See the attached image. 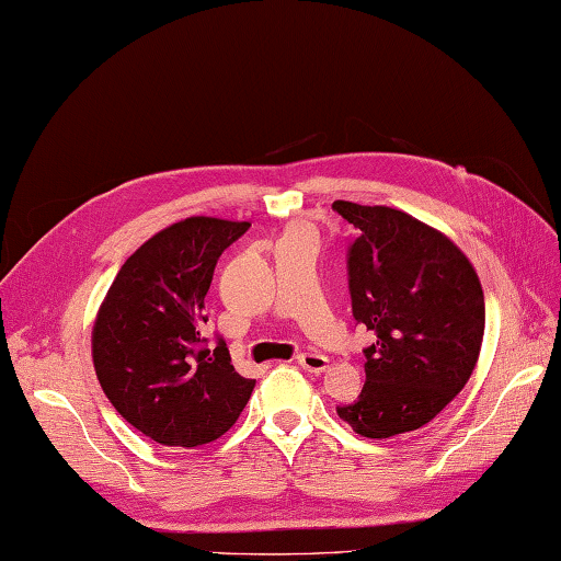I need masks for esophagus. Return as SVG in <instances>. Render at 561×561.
Returning <instances> with one entry per match:
<instances>
[{
    "mask_svg": "<svg viewBox=\"0 0 561 561\" xmlns=\"http://www.w3.org/2000/svg\"><path fill=\"white\" fill-rule=\"evenodd\" d=\"M296 360L306 371H312V375H320V371L329 369V357L322 353H300Z\"/></svg>",
    "mask_w": 561,
    "mask_h": 561,
    "instance_id": "1",
    "label": "esophagus"
}]
</instances>
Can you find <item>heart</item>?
Masks as SVG:
<instances>
[{
  "label": "heart",
  "mask_w": 561,
  "mask_h": 561,
  "mask_svg": "<svg viewBox=\"0 0 561 561\" xmlns=\"http://www.w3.org/2000/svg\"><path fill=\"white\" fill-rule=\"evenodd\" d=\"M300 234H312V229L308 225H291L289 229H286L284 237H300ZM282 237V239H284Z\"/></svg>",
  "instance_id": "b5f03b06"
}]
</instances>
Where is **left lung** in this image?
Returning a JSON list of instances; mask_svg holds the SVG:
<instances>
[{
  "instance_id": "8db88e82",
  "label": "left lung",
  "mask_w": 561,
  "mask_h": 561,
  "mask_svg": "<svg viewBox=\"0 0 561 561\" xmlns=\"http://www.w3.org/2000/svg\"><path fill=\"white\" fill-rule=\"evenodd\" d=\"M360 229L348 255L353 318L367 346L360 400L339 417L365 438H391L428 424L477 367L485 306L477 270L457 243L410 213L334 201Z\"/></svg>"
}]
</instances>
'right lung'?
<instances>
[{
  "instance_id": "add662e5",
  "label": "right lung",
  "mask_w": 561,
  "mask_h": 561,
  "mask_svg": "<svg viewBox=\"0 0 561 561\" xmlns=\"http://www.w3.org/2000/svg\"><path fill=\"white\" fill-rule=\"evenodd\" d=\"M249 227L210 215L168 225L127 257L96 310V379L111 405L156 443H210L249 403L255 379L234 371L225 341L210 351L201 336L215 263Z\"/></svg>"
}]
</instances>
